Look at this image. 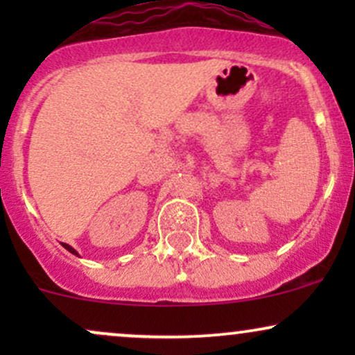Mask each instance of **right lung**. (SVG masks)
<instances>
[{"instance_id":"obj_1","label":"right lung","mask_w":355,"mask_h":355,"mask_svg":"<svg viewBox=\"0 0 355 355\" xmlns=\"http://www.w3.org/2000/svg\"><path fill=\"white\" fill-rule=\"evenodd\" d=\"M63 247H64V248H67V250H68V252H71V254L78 255V252H76V250H75V248H73V247H70V245H68V243H63Z\"/></svg>"}]
</instances>
